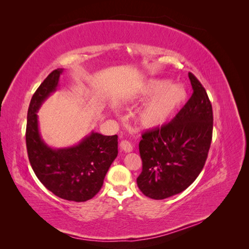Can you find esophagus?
I'll return each instance as SVG.
<instances>
[{"instance_id":"esophagus-1","label":"esophagus","mask_w":249,"mask_h":249,"mask_svg":"<svg viewBox=\"0 0 249 249\" xmlns=\"http://www.w3.org/2000/svg\"><path fill=\"white\" fill-rule=\"evenodd\" d=\"M120 147H121V150H122V151H124L125 153H129V152L133 151V145H131V144H130V142H129V141H127V140H123V141H121Z\"/></svg>"}]
</instances>
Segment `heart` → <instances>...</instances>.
I'll return each instance as SVG.
<instances>
[{
    "mask_svg": "<svg viewBox=\"0 0 249 249\" xmlns=\"http://www.w3.org/2000/svg\"><path fill=\"white\" fill-rule=\"evenodd\" d=\"M140 96L146 99L136 115V122L143 128H156L170 121L186 102L187 91L182 84L152 79L141 89Z\"/></svg>",
    "mask_w": 249,
    "mask_h": 249,
    "instance_id": "b5f03b06",
    "label": "heart"
}]
</instances>
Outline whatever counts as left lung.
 <instances>
[{
	"mask_svg": "<svg viewBox=\"0 0 249 249\" xmlns=\"http://www.w3.org/2000/svg\"><path fill=\"white\" fill-rule=\"evenodd\" d=\"M192 97L169 123L142 134V172L137 178L146 197L161 200L182 193L202 171L213 134L212 105L202 84L188 73Z\"/></svg>",
	"mask_w": 249,
	"mask_h": 249,
	"instance_id": "1",
	"label": "left lung"
}]
</instances>
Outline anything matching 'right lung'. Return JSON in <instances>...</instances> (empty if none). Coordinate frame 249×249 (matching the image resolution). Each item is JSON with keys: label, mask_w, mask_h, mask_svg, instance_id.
<instances>
[{"label": "right lung", "mask_w": 249, "mask_h": 249, "mask_svg": "<svg viewBox=\"0 0 249 249\" xmlns=\"http://www.w3.org/2000/svg\"><path fill=\"white\" fill-rule=\"evenodd\" d=\"M62 68L50 72L36 89L28 110L25 141L29 160L36 177L57 197L84 202L104 184L111 163L118 156V136L92 131L80 143L67 149H51L41 139L37 111L59 83Z\"/></svg>", "instance_id": "right-lung-1"}]
</instances>
